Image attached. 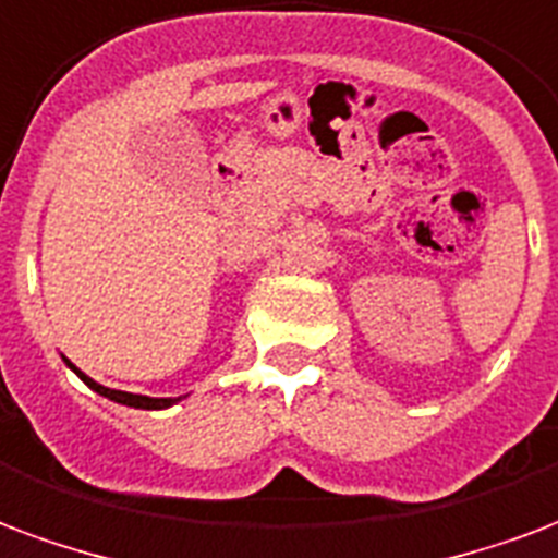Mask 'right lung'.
Masks as SVG:
<instances>
[{"label":"right lung","instance_id":"add662e5","mask_svg":"<svg viewBox=\"0 0 558 558\" xmlns=\"http://www.w3.org/2000/svg\"><path fill=\"white\" fill-rule=\"evenodd\" d=\"M64 363H68L73 373L80 375L82 381L88 384L94 393L106 396V399H111V402H118V405L142 408V411H162V408L177 405V402L183 399V396H177V399H153V396H138V393H123V390H111V387H102V384H97V381H94V378H88V375L82 373V369H76V366H73V363L68 361V357H64Z\"/></svg>","mask_w":558,"mask_h":558}]
</instances>
